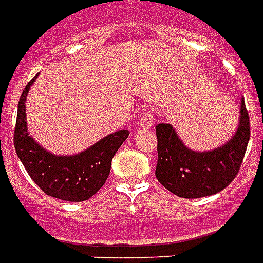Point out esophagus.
<instances>
[{
	"mask_svg": "<svg viewBox=\"0 0 263 263\" xmlns=\"http://www.w3.org/2000/svg\"><path fill=\"white\" fill-rule=\"evenodd\" d=\"M138 125L143 128V129H149L153 125V116H152L151 112H143L139 118V121H138Z\"/></svg>",
	"mask_w": 263,
	"mask_h": 263,
	"instance_id": "obj_1",
	"label": "esophagus"
}]
</instances>
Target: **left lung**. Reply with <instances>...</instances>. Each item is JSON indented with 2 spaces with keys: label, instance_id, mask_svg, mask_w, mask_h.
I'll list each match as a JSON object with an SVG mask.
<instances>
[{
  "label": "left lung",
  "instance_id": "obj_1",
  "mask_svg": "<svg viewBox=\"0 0 263 263\" xmlns=\"http://www.w3.org/2000/svg\"><path fill=\"white\" fill-rule=\"evenodd\" d=\"M240 104V120L233 137L212 151H194L171 124H157L156 178L161 185L180 198L194 199L217 194L234 180L250 141L244 97Z\"/></svg>",
  "mask_w": 263,
  "mask_h": 263
}]
</instances>
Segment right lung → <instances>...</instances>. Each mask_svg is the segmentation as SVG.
<instances>
[{"instance_id": "1", "label": "right lung", "mask_w": 263, "mask_h": 263, "mask_svg": "<svg viewBox=\"0 0 263 263\" xmlns=\"http://www.w3.org/2000/svg\"><path fill=\"white\" fill-rule=\"evenodd\" d=\"M39 73L26 85L17 104L15 151L28 174L44 194L68 202L92 198L110 174L112 156L125 141L129 131L121 129L102 138L77 155H54L29 135L26 124V99Z\"/></svg>"}]
</instances>
